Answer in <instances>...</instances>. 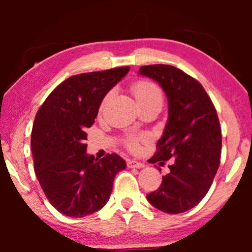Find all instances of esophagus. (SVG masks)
<instances>
[{"instance_id": "esophagus-1", "label": "esophagus", "mask_w": 252, "mask_h": 252, "mask_svg": "<svg viewBox=\"0 0 252 252\" xmlns=\"http://www.w3.org/2000/svg\"><path fill=\"white\" fill-rule=\"evenodd\" d=\"M127 166L129 168H142L144 167V164L140 163V161H136V160H128L127 161Z\"/></svg>"}]
</instances>
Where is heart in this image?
<instances>
[{"label": "heart", "mask_w": 252, "mask_h": 252, "mask_svg": "<svg viewBox=\"0 0 252 252\" xmlns=\"http://www.w3.org/2000/svg\"><path fill=\"white\" fill-rule=\"evenodd\" d=\"M132 92L135 97L137 104H142V103L149 102L151 99L160 98V92L153 82L141 80L134 82L132 86ZM143 137H135L130 136L126 140V144L129 149H136L139 146V141L142 140Z\"/></svg>", "instance_id": "1"}]
</instances>
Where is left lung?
I'll use <instances>...</instances> for the list:
<instances>
[{
  "mask_svg": "<svg viewBox=\"0 0 252 252\" xmlns=\"http://www.w3.org/2000/svg\"><path fill=\"white\" fill-rule=\"evenodd\" d=\"M139 73L158 82L168 102L167 123L150 160L164 163L172 158V164L159 188L147 199L165 213L186 212L202 201L219 168L218 115L202 85L178 67L147 65Z\"/></svg>",
  "mask_w": 252,
  "mask_h": 252,
  "instance_id": "obj_1",
  "label": "left lung"
}]
</instances>
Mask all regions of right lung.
I'll use <instances>...</instances> for the list:
<instances>
[{"instance_id":"obj_1","label":"right lung","mask_w":252,"mask_h":252,"mask_svg":"<svg viewBox=\"0 0 252 252\" xmlns=\"http://www.w3.org/2000/svg\"><path fill=\"white\" fill-rule=\"evenodd\" d=\"M129 66L70 77L40 106L31 136L34 171L44 195L62 215L82 218L109 201L115 177L126 161L116 154L99 160L87 154L86 129L99 105Z\"/></svg>"}]
</instances>
